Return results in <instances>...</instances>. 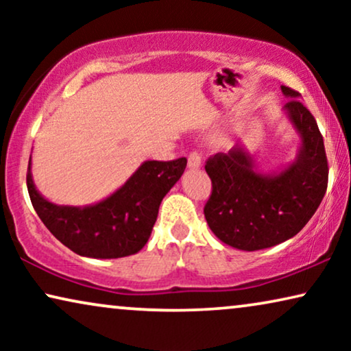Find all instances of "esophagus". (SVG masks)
<instances>
[{
  "instance_id": "34e87169",
  "label": "esophagus",
  "mask_w": 351,
  "mask_h": 351,
  "mask_svg": "<svg viewBox=\"0 0 351 351\" xmlns=\"http://www.w3.org/2000/svg\"><path fill=\"white\" fill-rule=\"evenodd\" d=\"M199 166H201V153L198 150L190 152V155H189V167H191V169H198Z\"/></svg>"
}]
</instances>
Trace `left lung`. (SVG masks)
<instances>
[{
  "mask_svg": "<svg viewBox=\"0 0 351 351\" xmlns=\"http://www.w3.org/2000/svg\"><path fill=\"white\" fill-rule=\"evenodd\" d=\"M287 117L300 134L297 160L280 174L257 172L241 145L215 153L204 169L213 191L204 206L209 228L228 246L258 251L295 237L313 217L328 189L329 166L324 141L299 93L281 86Z\"/></svg>",
  "mask_w": 351,
  "mask_h": 351,
  "instance_id": "left-lung-1",
  "label": "left lung"
}]
</instances>
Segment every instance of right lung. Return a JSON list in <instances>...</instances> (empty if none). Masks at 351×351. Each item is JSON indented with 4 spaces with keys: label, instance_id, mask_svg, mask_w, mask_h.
<instances>
[{
    "label": "right lung",
    "instance_id": "add662e5",
    "mask_svg": "<svg viewBox=\"0 0 351 351\" xmlns=\"http://www.w3.org/2000/svg\"><path fill=\"white\" fill-rule=\"evenodd\" d=\"M186 167V158L145 161L131 179L107 199L86 208L57 206L33 185L30 165L27 189L38 217L71 251L84 257L118 258L145 246L162 198Z\"/></svg>",
    "mask_w": 351,
    "mask_h": 351
}]
</instances>
